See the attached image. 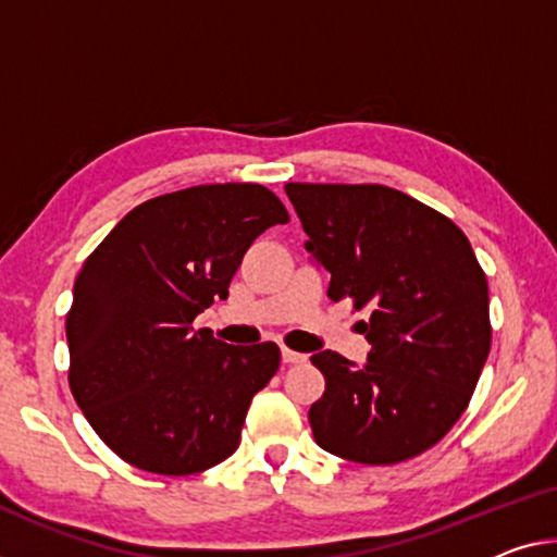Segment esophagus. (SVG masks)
Instances as JSON below:
<instances>
[{"instance_id": "esophagus-1", "label": "esophagus", "mask_w": 557, "mask_h": 557, "mask_svg": "<svg viewBox=\"0 0 557 557\" xmlns=\"http://www.w3.org/2000/svg\"><path fill=\"white\" fill-rule=\"evenodd\" d=\"M281 358H284V363H304L306 361L304 354H298V350H290V348L281 350Z\"/></svg>"}]
</instances>
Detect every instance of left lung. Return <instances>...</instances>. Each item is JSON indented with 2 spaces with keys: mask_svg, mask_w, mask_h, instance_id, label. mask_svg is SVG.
I'll list each match as a JSON object with an SVG mask.
<instances>
[{
  "mask_svg": "<svg viewBox=\"0 0 557 557\" xmlns=\"http://www.w3.org/2000/svg\"><path fill=\"white\" fill-rule=\"evenodd\" d=\"M329 298L371 306L363 366L336 350L311 363L326 391L308 410L333 456L391 466L446 435L473 396L491 350L487 281L450 219L381 184H286Z\"/></svg>",
  "mask_w": 557,
  "mask_h": 557,
  "instance_id": "obj_1",
  "label": "left lung"
}]
</instances>
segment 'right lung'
Masks as SVG:
<instances>
[{
  "label": "right lung",
  "mask_w": 557,
  "mask_h": 557,
  "mask_svg": "<svg viewBox=\"0 0 557 557\" xmlns=\"http://www.w3.org/2000/svg\"><path fill=\"white\" fill-rule=\"evenodd\" d=\"M286 221L261 184L191 186L139 203L84 261L66 313L70 388L126 463L191 475L238 448L281 350L228 346L191 323L228 296L253 238Z\"/></svg>",
  "instance_id": "1"
}]
</instances>
